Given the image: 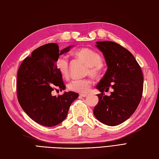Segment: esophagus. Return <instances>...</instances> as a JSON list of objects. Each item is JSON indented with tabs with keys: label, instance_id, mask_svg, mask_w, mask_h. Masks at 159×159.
<instances>
[{
	"label": "esophagus",
	"instance_id": "obj_1",
	"mask_svg": "<svg viewBox=\"0 0 159 159\" xmlns=\"http://www.w3.org/2000/svg\"><path fill=\"white\" fill-rule=\"evenodd\" d=\"M80 96H82V97H86V96H87V94H80Z\"/></svg>",
	"mask_w": 159,
	"mask_h": 159
}]
</instances>
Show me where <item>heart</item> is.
Returning <instances> with one entry per match:
<instances>
[{
  "instance_id": "1",
  "label": "heart",
  "mask_w": 159,
  "mask_h": 159,
  "mask_svg": "<svg viewBox=\"0 0 159 159\" xmlns=\"http://www.w3.org/2000/svg\"><path fill=\"white\" fill-rule=\"evenodd\" d=\"M74 55L82 60L88 66V73L92 77H97L102 70V58L98 52L88 48H82L74 52ZM57 68L62 77L67 79L69 76V61L65 57H60L57 61ZM92 81L89 79L73 80L68 84L69 90L80 92L86 93L91 88Z\"/></svg>"
}]
</instances>
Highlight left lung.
Returning <instances> with one entry per match:
<instances>
[{"instance_id": "8db88e82", "label": "left lung", "mask_w": 159, "mask_h": 159, "mask_svg": "<svg viewBox=\"0 0 159 159\" xmlns=\"http://www.w3.org/2000/svg\"><path fill=\"white\" fill-rule=\"evenodd\" d=\"M102 51L108 69L96 86L100 94L94 115L98 121L109 126L121 124L136 110L142 96L143 74L140 66L128 50L114 42H96ZM109 88V97L103 94Z\"/></svg>"}]
</instances>
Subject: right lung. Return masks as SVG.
Returning a JSON list of instances; mask_svg holds the SVG:
<instances>
[{"label": "right lung", "instance_id": "obj_1", "mask_svg": "<svg viewBox=\"0 0 159 159\" xmlns=\"http://www.w3.org/2000/svg\"><path fill=\"white\" fill-rule=\"evenodd\" d=\"M71 46L59 51L56 43L42 45L22 62L17 72V94L19 104L35 122L53 127L66 118L71 103L79 94L73 92L52 96L54 90L65 89L63 77L57 68L59 55Z\"/></svg>", "mask_w": 159, "mask_h": 159}]
</instances>
